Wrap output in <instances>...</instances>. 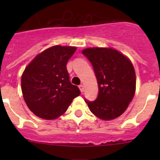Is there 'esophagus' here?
<instances>
[{
    "label": "esophagus",
    "mask_w": 160,
    "mask_h": 160,
    "mask_svg": "<svg viewBox=\"0 0 160 160\" xmlns=\"http://www.w3.org/2000/svg\"><path fill=\"white\" fill-rule=\"evenodd\" d=\"M79 88H80L81 93H83V92L84 91V87H83V85H80V86H79Z\"/></svg>",
    "instance_id": "esophagus-1"
}]
</instances>
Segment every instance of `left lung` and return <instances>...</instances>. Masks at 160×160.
I'll use <instances>...</instances> for the list:
<instances>
[{"label": "left lung", "mask_w": 160, "mask_h": 160, "mask_svg": "<svg viewBox=\"0 0 160 160\" xmlns=\"http://www.w3.org/2000/svg\"><path fill=\"white\" fill-rule=\"evenodd\" d=\"M93 66L98 84V96L85 100L94 115L112 120L122 115L135 92L136 78L129 59L111 48H88L82 51Z\"/></svg>", "instance_id": "1"}]
</instances>
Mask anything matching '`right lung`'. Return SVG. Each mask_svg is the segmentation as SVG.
I'll list each match as a JSON object with an SVG mask.
<instances>
[{
    "label": "right lung",
    "mask_w": 160,
    "mask_h": 160,
    "mask_svg": "<svg viewBox=\"0 0 160 160\" xmlns=\"http://www.w3.org/2000/svg\"><path fill=\"white\" fill-rule=\"evenodd\" d=\"M77 48L55 46L44 50L27 66L22 76L24 100L32 112L46 120L66 112L80 94L70 81L67 63Z\"/></svg>",
    "instance_id": "1"
}]
</instances>
